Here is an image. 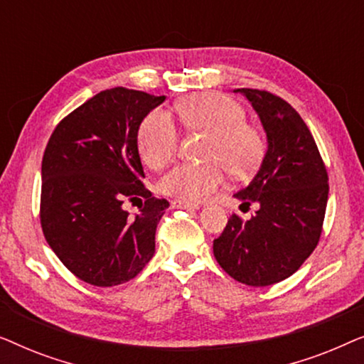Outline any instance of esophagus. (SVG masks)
Masks as SVG:
<instances>
[{
	"mask_svg": "<svg viewBox=\"0 0 364 364\" xmlns=\"http://www.w3.org/2000/svg\"><path fill=\"white\" fill-rule=\"evenodd\" d=\"M172 207L176 208H187V210H198L200 205L198 203H192V202H186V200H173Z\"/></svg>",
	"mask_w": 364,
	"mask_h": 364,
	"instance_id": "34e87169",
	"label": "esophagus"
}]
</instances>
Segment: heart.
<instances>
[{
	"label": "heart",
	"mask_w": 364,
	"mask_h": 364,
	"mask_svg": "<svg viewBox=\"0 0 364 364\" xmlns=\"http://www.w3.org/2000/svg\"><path fill=\"white\" fill-rule=\"evenodd\" d=\"M183 127L207 136L202 157L207 162L181 164L161 181V191L178 200L200 202L225 181V172L243 176L260 161L263 139L245 121V112L232 99L217 92H198L177 102ZM178 132L167 112L152 111L137 132L139 156L147 167L161 171L176 157Z\"/></svg>",
	"instance_id": "b5f03b06"
}]
</instances>
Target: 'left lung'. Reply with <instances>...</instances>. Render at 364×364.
Listing matches in <instances>:
<instances>
[{"mask_svg": "<svg viewBox=\"0 0 364 364\" xmlns=\"http://www.w3.org/2000/svg\"><path fill=\"white\" fill-rule=\"evenodd\" d=\"M247 97L267 134L260 168L235 196L257 212L228 218L213 240L218 265L237 282L268 287L293 275L315 250L328 202V173L310 129L295 109L260 89H235Z\"/></svg>", "mask_w": 364, "mask_h": 364, "instance_id": "left-lung-1", "label": "left lung"}]
</instances>
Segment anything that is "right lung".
Returning a JSON list of instances; mask_svg holds the SVG:
<instances>
[{"instance_id":"right-lung-1","label":"right lung","mask_w":364,"mask_h":364,"mask_svg":"<svg viewBox=\"0 0 364 364\" xmlns=\"http://www.w3.org/2000/svg\"><path fill=\"white\" fill-rule=\"evenodd\" d=\"M166 96L114 87L58 124L41 166V227L49 247L79 280L114 287L132 280L156 252L168 207L144 187L137 132ZM126 200L141 202L131 216Z\"/></svg>"}]
</instances>
